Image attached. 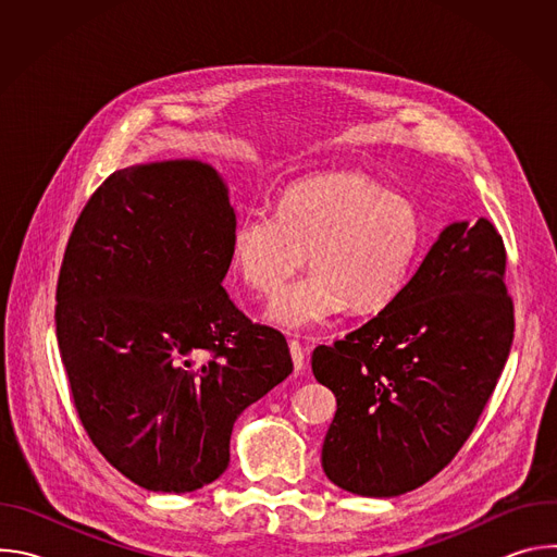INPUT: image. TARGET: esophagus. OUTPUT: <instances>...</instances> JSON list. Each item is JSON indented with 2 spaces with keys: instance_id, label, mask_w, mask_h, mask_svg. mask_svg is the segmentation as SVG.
Masks as SVG:
<instances>
[{
  "instance_id": "34e87169",
  "label": "esophagus",
  "mask_w": 557,
  "mask_h": 557,
  "mask_svg": "<svg viewBox=\"0 0 557 557\" xmlns=\"http://www.w3.org/2000/svg\"><path fill=\"white\" fill-rule=\"evenodd\" d=\"M288 350H290V359H293L295 372L306 370V352H304V346H301L299 342H288Z\"/></svg>"
}]
</instances>
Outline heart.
<instances>
[{
	"instance_id": "1",
	"label": "heart",
	"mask_w": 557,
	"mask_h": 557,
	"mask_svg": "<svg viewBox=\"0 0 557 557\" xmlns=\"http://www.w3.org/2000/svg\"><path fill=\"white\" fill-rule=\"evenodd\" d=\"M425 245V222L406 196L361 172H331L293 183L277 213L235 222L231 260L247 286L275 293L308 256L310 273L282 288L267 320L288 333L329 324L348 304L374 312L408 284Z\"/></svg>"
}]
</instances>
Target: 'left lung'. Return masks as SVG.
<instances>
[{"mask_svg":"<svg viewBox=\"0 0 557 557\" xmlns=\"http://www.w3.org/2000/svg\"><path fill=\"white\" fill-rule=\"evenodd\" d=\"M505 245L494 224L451 222L376 317L333 346L312 374L337 396L322 467L337 487L392 498L458 454L513 342Z\"/></svg>","mask_w":557,"mask_h":557,"instance_id":"left-lung-1","label":"left lung"}]
</instances>
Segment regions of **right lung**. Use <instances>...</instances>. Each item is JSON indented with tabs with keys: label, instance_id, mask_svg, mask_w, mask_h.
<instances>
[{
	"label": "right lung",
	"instance_id": "obj_1",
	"mask_svg": "<svg viewBox=\"0 0 557 557\" xmlns=\"http://www.w3.org/2000/svg\"><path fill=\"white\" fill-rule=\"evenodd\" d=\"M233 226L224 178L176 158L114 172L65 247L54 322L74 408L149 492L220 479L235 419L293 372L284 335L222 288Z\"/></svg>",
	"mask_w": 557,
	"mask_h": 557
}]
</instances>
